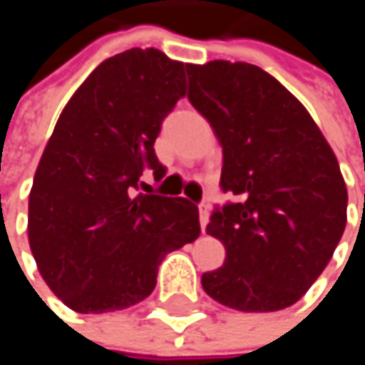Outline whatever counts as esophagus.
Masks as SVG:
<instances>
[{
  "instance_id": "obj_1",
  "label": "esophagus",
  "mask_w": 365,
  "mask_h": 365,
  "mask_svg": "<svg viewBox=\"0 0 365 365\" xmlns=\"http://www.w3.org/2000/svg\"><path fill=\"white\" fill-rule=\"evenodd\" d=\"M198 217H200V228L205 230L209 224V205H200L198 207Z\"/></svg>"
}]
</instances>
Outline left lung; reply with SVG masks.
Wrapping results in <instances>:
<instances>
[{"label": "left lung", "mask_w": 365, "mask_h": 365, "mask_svg": "<svg viewBox=\"0 0 365 365\" xmlns=\"http://www.w3.org/2000/svg\"><path fill=\"white\" fill-rule=\"evenodd\" d=\"M187 99L222 145V190L239 198L207 226L226 259L202 274V289L243 313L292 307L324 272L346 226L336 154L307 108L264 69L209 61L187 65Z\"/></svg>", "instance_id": "1"}]
</instances>
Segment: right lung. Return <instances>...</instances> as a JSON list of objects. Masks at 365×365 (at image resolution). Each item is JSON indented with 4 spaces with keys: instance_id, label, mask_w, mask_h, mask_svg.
I'll return each instance as SVG.
<instances>
[{
    "instance_id": "1",
    "label": "right lung",
    "mask_w": 365,
    "mask_h": 365,
    "mask_svg": "<svg viewBox=\"0 0 365 365\" xmlns=\"http://www.w3.org/2000/svg\"><path fill=\"white\" fill-rule=\"evenodd\" d=\"M185 97V69L156 48L103 61L73 93L29 192V247L46 285L76 313L145 300L158 264L200 235L185 198L137 192L165 178L160 124Z\"/></svg>"
}]
</instances>
